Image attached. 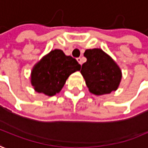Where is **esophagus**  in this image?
Returning <instances> with one entry per match:
<instances>
[{"instance_id":"1","label":"esophagus","mask_w":148,"mask_h":148,"mask_svg":"<svg viewBox=\"0 0 148 148\" xmlns=\"http://www.w3.org/2000/svg\"><path fill=\"white\" fill-rule=\"evenodd\" d=\"M77 61H78L80 64H82V62H83V61H82V58H80V57L77 58Z\"/></svg>"}]
</instances>
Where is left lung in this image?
<instances>
[{"mask_svg": "<svg viewBox=\"0 0 148 148\" xmlns=\"http://www.w3.org/2000/svg\"><path fill=\"white\" fill-rule=\"evenodd\" d=\"M84 56L81 74L91 93L103 95L115 91L120 85L122 73L118 64L101 49H88Z\"/></svg>", "mask_w": 148, "mask_h": 148, "instance_id": "obj_1", "label": "left lung"}]
</instances>
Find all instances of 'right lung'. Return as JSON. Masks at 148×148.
Here are the masks:
<instances>
[{"mask_svg":"<svg viewBox=\"0 0 148 148\" xmlns=\"http://www.w3.org/2000/svg\"><path fill=\"white\" fill-rule=\"evenodd\" d=\"M80 69L81 65L75 59L56 49L34 65L31 84L36 92L51 97L60 92L70 74Z\"/></svg>","mask_w":148,"mask_h":148,"instance_id":"add662e5","label":"right lung"}]
</instances>
